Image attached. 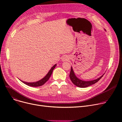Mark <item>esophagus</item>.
Here are the masks:
<instances>
[{
	"mask_svg": "<svg viewBox=\"0 0 122 122\" xmlns=\"http://www.w3.org/2000/svg\"><path fill=\"white\" fill-rule=\"evenodd\" d=\"M69 59V57H68V56H63L62 58V60L63 62L68 61Z\"/></svg>",
	"mask_w": 122,
	"mask_h": 122,
	"instance_id": "obj_1",
	"label": "esophagus"
}]
</instances>
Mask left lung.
<instances>
[{
    "mask_svg": "<svg viewBox=\"0 0 122 122\" xmlns=\"http://www.w3.org/2000/svg\"><path fill=\"white\" fill-rule=\"evenodd\" d=\"M105 30H106L104 29ZM104 74H103V75H102L101 76H100L99 78H98V79L94 80H92V81H82L80 79H79V78H78L76 77V76L75 74V73L73 71V68L71 67V72H70V79H71V81H72V82L73 83V84L79 87H86L87 86H90L92 85H93L94 84H95L96 82H97L103 76Z\"/></svg>",
    "mask_w": 122,
    "mask_h": 122,
    "instance_id": "8db88e82",
    "label": "left lung"
}]
</instances>
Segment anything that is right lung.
<instances>
[{"mask_svg":"<svg viewBox=\"0 0 122 122\" xmlns=\"http://www.w3.org/2000/svg\"><path fill=\"white\" fill-rule=\"evenodd\" d=\"M56 64H55L52 68H51V69L49 70V71L48 72V73L47 74V75L44 76L43 78H42V79H41V80L38 81H37L36 82H25L24 81H22L21 80H20L22 82H23V83H24L25 84L29 86H33V87H37V86H42L43 85H44L45 83H46L49 79V78L50 77V76L52 73L53 70H54V69L55 68L56 66Z\"/></svg>","mask_w":122,"mask_h":122,"instance_id":"obj_1","label":"right lung"}]
</instances>
